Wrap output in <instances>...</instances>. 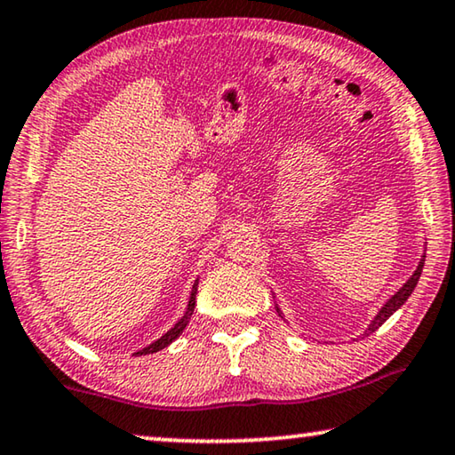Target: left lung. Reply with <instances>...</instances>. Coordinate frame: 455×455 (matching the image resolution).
I'll list each match as a JSON object with an SVG mask.
<instances>
[{
  "mask_svg": "<svg viewBox=\"0 0 455 455\" xmlns=\"http://www.w3.org/2000/svg\"><path fill=\"white\" fill-rule=\"evenodd\" d=\"M423 267H425V260H420V265H419V268L417 271H414V275L411 276V279H408L406 283H404V287L400 289V291L394 295V298L387 301V304L379 309V314L375 315V320L371 322L370 324V328H367V332L365 334H370V332H375L378 331V328L384 324V322L390 318V315L396 312V309L404 304V301L411 298V293L414 291V287H417V283H419V279H420V273H423ZM276 312H279V307H276Z\"/></svg>",
  "mask_w": 455,
  "mask_h": 455,
  "instance_id": "left-lung-1",
  "label": "left lung"
}]
</instances>
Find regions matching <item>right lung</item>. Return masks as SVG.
<instances>
[{"label": "right lung", "instance_id": "right-lung-1", "mask_svg": "<svg viewBox=\"0 0 455 455\" xmlns=\"http://www.w3.org/2000/svg\"><path fill=\"white\" fill-rule=\"evenodd\" d=\"M195 298H196V283L193 285V291H190V299H188V307H187V312H184V315L182 318L176 322L174 324V328H170V331L164 334L162 339H157L156 342H151L149 347H146L143 348V351H140V353H135V355H148V353H157V351H162L164 347H168L170 342L172 340H176L182 334V331L184 328H187V324L190 322V315H193V312H195Z\"/></svg>", "mask_w": 455, "mask_h": 455}]
</instances>
